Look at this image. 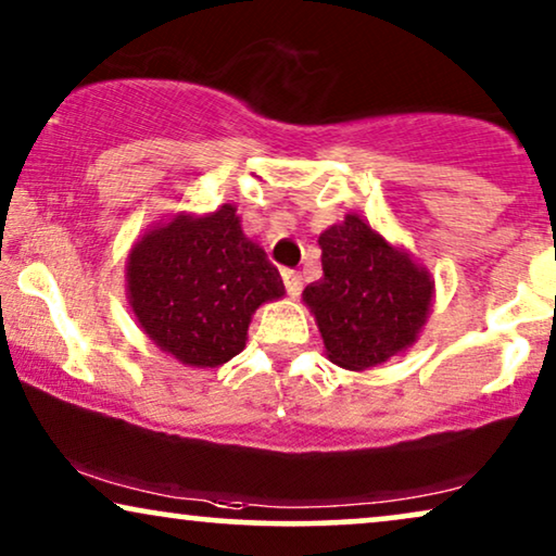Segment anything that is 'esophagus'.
Returning a JSON list of instances; mask_svg holds the SVG:
<instances>
[{
  "label": "esophagus",
  "mask_w": 556,
  "mask_h": 556,
  "mask_svg": "<svg viewBox=\"0 0 556 556\" xmlns=\"http://www.w3.org/2000/svg\"><path fill=\"white\" fill-rule=\"evenodd\" d=\"M283 283H286V291H288V295H291V299L301 295L303 283H301L299 270H283Z\"/></svg>",
  "instance_id": "esophagus-1"
}]
</instances>
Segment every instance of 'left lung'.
Wrapping results in <instances>:
<instances>
[{
	"label": "left lung",
	"mask_w": 556,
	"mask_h": 556,
	"mask_svg": "<svg viewBox=\"0 0 556 556\" xmlns=\"http://www.w3.org/2000/svg\"><path fill=\"white\" fill-rule=\"evenodd\" d=\"M324 278L306 286L329 359L344 369L377 367L417 339L430 314L432 280L382 235L346 215L318 238Z\"/></svg>",
	"instance_id": "obj_1"
}]
</instances>
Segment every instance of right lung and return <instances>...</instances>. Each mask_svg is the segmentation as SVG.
Masks as SVG:
<instances>
[{"label": "right lung", "instance_id": "right-lung-1", "mask_svg": "<svg viewBox=\"0 0 556 556\" xmlns=\"http://www.w3.org/2000/svg\"><path fill=\"white\" fill-rule=\"evenodd\" d=\"M263 248L240 230L232 204L179 215L136 242L128 295L141 329L189 367H219L245 349L255 308L283 295Z\"/></svg>", "mask_w": 556, "mask_h": 556}]
</instances>
